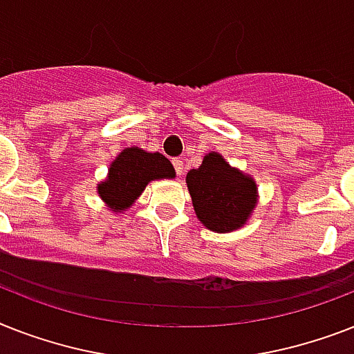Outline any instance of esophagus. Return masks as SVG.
Segmentation results:
<instances>
[{
	"label": "esophagus",
	"mask_w": 354,
	"mask_h": 354,
	"mask_svg": "<svg viewBox=\"0 0 354 354\" xmlns=\"http://www.w3.org/2000/svg\"><path fill=\"white\" fill-rule=\"evenodd\" d=\"M174 166H175V171H177V175H179V177H183V175H185V160L174 159Z\"/></svg>",
	"instance_id": "1"
}]
</instances>
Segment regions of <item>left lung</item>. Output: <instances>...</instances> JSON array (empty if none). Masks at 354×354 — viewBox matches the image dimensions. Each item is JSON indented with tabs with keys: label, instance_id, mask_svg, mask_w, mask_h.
<instances>
[{
	"label": "left lung",
	"instance_id": "8db88e82",
	"mask_svg": "<svg viewBox=\"0 0 354 354\" xmlns=\"http://www.w3.org/2000/svg\"><path fill=\"white\" fill-rule=\"evenodd\" d=\"M195 216L217 234H228L247 225L257 206L254 177L234 168L217 151L205 155L199 168L186 175Z\"/></svg>",
	"mask_w": 354,
	"mask_h": 354
}]
</instances>
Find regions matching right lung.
Listing matches in <instances>:
<instances>
[{
  "label": "right lung",
  "mask_w": 354,
  "mask_h": 354,
  "mask_svg": "<svg viewBox=\"0 0 354 354\" xmlns=\"http://www.w3.org/2000/svg\"><path fill=\"white\" fill-rule=\"evenodd\" d=\"M174 177V166L162 153H149L146 149L131 146L122 149L109 164L106 179L98 183L97 192L107 210L118 214L131 208L151 180Z\"/></svg>",
  "instance_id": "1"
}]
</instances>
